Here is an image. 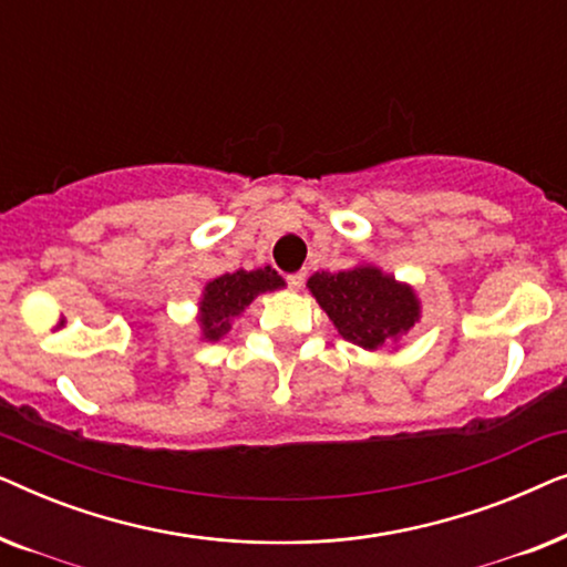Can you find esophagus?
I'll use <instances>...</instances> for the list:
<instances>
[{"mask_svg": "<svg viewBox=\"0 0 567 567\" xmlns=\"http://www.w3.org/2000/svg\"><path fill=\"white\" fill-rule=\"evenodd\" d=\"M305 281H307L305 274H289V276H286V284H289L293 291H299L301 286H305Z\"/></svg>", "mask_w": 567, "mask_h": 567, "instance_id": "obj_1", "label": "esophagus"}]
</instances>
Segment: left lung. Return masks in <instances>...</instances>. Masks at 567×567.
I'll return each mask as SVG.
<instances>
[{
  "label": "left lung",
  "instance_id": "1",
  "mask_svg": "<svg viewBox=\"0 0 567 567\" xmlns=\"http://www.w3.org/2000/svg\"><path fill=\"white\" fill-rule=\"evenodd\" d=\"M309 291L348 343L379 351L400 343L421 320V301L413 286L394 281L377 266H355L338 274H315Z\"/></svg>",
  "mask_w": 567,
  "mask_h": 567
}]
</instances>
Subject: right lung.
<instances>
[{
	"label": "right lung",
	"mask_w": 567,
	"mask_h": 567,
	"mask_svg": "<svg viewBox=\"0 0 567 567\" xmlns=\"http://www.w3.org/2000/svg\"><path fill=\"white\" fill-rule=\"evenodd\" d=\"M286 281L274 268L235 270L206 284L198 301V322L204 340H221L231 330V320L250 307L258 293L284 289Z\"/></svg>",
	"instance_id": "obj_1"
}]
</instances>
